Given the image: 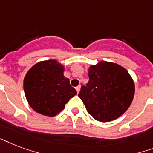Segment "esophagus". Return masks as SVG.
Masks as SVG:
<instances>
[{"label":"esophagus","mask_w":153,"mask_h":153,"mask_svg":"<svg viewBox=\"0 0 153 153\" xmlns=\"http://www.w3.org/2000/svg\"><path fill=\"white\" fill-rule=\"evenodd\" d=\"M76 89L77 93H79V92H80V85H78L77 87H76Z\"/></svg>","instance_id":"obj_1"}]
</instances>
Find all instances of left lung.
<instances>
[{"label": "left lung", "instance_id": "obj_1", "mask_svg": "<svg viewBox=\"0 0 153 153\" xmlns=\"http://www.w3.org/2000/svg\"><path fill=\"white\" fill-rule=\"evenodd\" d=\"M89 80L78 97L88 112L100 122L117 119L129 108L135 85L126 69L116 63L100 61L88 68Z\"/></svg>", "mask_w": 153, "mask_h": 153}]
</instances>
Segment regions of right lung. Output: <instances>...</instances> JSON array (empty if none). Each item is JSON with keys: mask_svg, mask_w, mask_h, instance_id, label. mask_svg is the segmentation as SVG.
I'll list each match as a JSON object with an SVG mask.
<instances>
[{"mask_svg": "<svg viewBox=\"0 0 153 153\" xmlns=\"http://www.w3.org/2000/svg\"><path fill=\"white\" fill-rule=\"evenodd\" d=\"M65 67L56 60L40 61L27 72L24 91L28 105L40 114L55 117L64 110L76 91L64 76Z\"/></svg>", "mask_w": 153, "mask_h": 153, "instance_id": "add662e5", "label": "right lung"}]
</instances>
